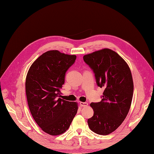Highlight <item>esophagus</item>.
Instances as JSON below:
<instances>
[{"label": "esophagus", "mask_w": 154, "mask_h": 154, "mask_svg": "<svg viewBox=\"0 0 154 154\" xmlns=\"http://www.w3.org/2000/svg\"><path fill=\"white\" fill-rule=\"evenodd\" d=\"M80 105H81L82 107H85V106H88V103L86 102H80Z\"/></svg>", "instance_id": "esophagus-1"}]
</instances>
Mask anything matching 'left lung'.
Masks as SVG:
<instances>
[{
    "mask_svg": "<svg viewBox=\"0 0 154 154\" xmlns=\"http://www.w3.org/2000/svg\"><path fill=\"white\" fill-rule=\"evenodd\" d=\"M95 73L96 83L104 88L101 101L90 106L94 115L88 119L89 128L107 135L122 125L129 112L133 93L130 69L116 52L104 48L83 57Z\"/></svg>",
    "mask_w": 154,
    "mask_h": 154,
    "instance_id": "1",
    "label": "left lung"
}]
</instances>
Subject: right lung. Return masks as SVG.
<instances>
[{
    "label": "right lung",
    "mask_w": 154,
    "mask_h": 154,
    "mask_svg": "<svg viewBox=\"0 0 154 154\" xmlns=\"http://www.w3.org/2000/svg\"><path fill=\"white\" fill-rule=\"evenodd\" d=\"M75 59L74 55L48 51L32 63L26 75V97L32 118L43 131L53 136L69 129L78 110L77 103L60 98L65 72Z\"/></svg>",
    "instance_id": "right-lung-1"
}]
</instances>
